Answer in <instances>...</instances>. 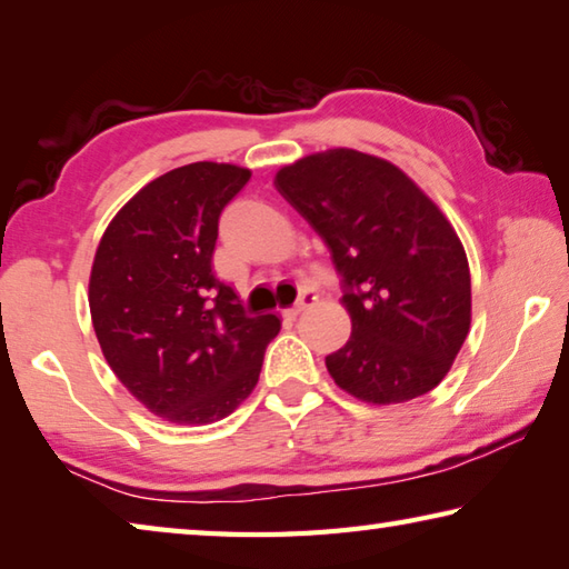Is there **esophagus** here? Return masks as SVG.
<instances>
[{"label": "esophagus", "mask_w": 569, "mask_h": 569, "mask_svg": "<svg viewBox=\"0 0 569 569\" xmlns=\"http://www.w3.org/2000/svg\"><path fill=\"white\" fill-rule=\"evenodd\" d=\"M316 301H319V296H316L313 291H308V288H306V291L301 293V296H298V301H296V306H291V308H286V311H283V316H288V319H296V316L298 313H301V311H306V308H311Z\"/></svg>", "instance_id": "obj_1"}]
</instances>
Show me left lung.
I'll list each match as a JSON object with an SVG mask.
<instances>
[{"instance_id": "8db88e82", "label": "left lung", "mask_w": 569, "mask_h": 569, "mask_svg": "<svg viewBox=\"0 0 569 569\" xmlns=\"http://www.w3.org/2000/svg\"><path fill=\"white\" fill-rule=\"evenodd\" d=\"M273 182L343 278L351 336L326 356L336 387L377 407L435 389L471 323L467 253L439 206L393 162L351 148L306 156Z\"/></svg>"}]
</instances>
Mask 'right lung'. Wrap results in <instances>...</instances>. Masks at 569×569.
I'll return each instance as SVG.
<instances>
[{"label": "right lung", "instance_id": "right-lung-1", "mask_svg": "<svg viewBox=\"0 0 569 569\" xmlns=\"http://www.w3.org/2000/svg\"><path fill=\"white\" fill-rule=\"evenodd\" d=\"M250 180L190 162L150 180L110 220L92 261L90 316L114 377L182 427L233 413L256 389L278 316H246L213 273L218 218Z\"/></svg>", "mask_w": 569, "mask_h": 569}]
</instances>
